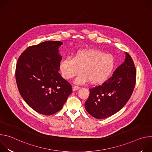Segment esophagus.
Wrapping results in <instances>:
<instances>
[{"instance_id": "34e87169", "label": "esophagus", "mask_w": 152, "mask_h": 152, "mask_svg": "<svg viewBox=\"0 0 152 152\" xmlns=\"http://www.w3.org/2000/svg\"><path fill=\"white\" fill-rule=\"evenodd\" d=\"M79 89V87L78 86H74L73 87V91H77V90H78Z\"/></svg>"}]
</instances>
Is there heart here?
I'll return each mask as SVG.
<instances>
[{
  "label": "heart",
  "mask_w": 152,
  "mask_h": 152,
  "mask_svg": "<svg viewBox=\"0 0 152 152\" xmlns=\"http://www.w3.org/2000/svg\"><path fill=\"white\" fill-rule=\"evenodd\" d=\"M115 63L112 55L96 49H89L77 52L73 59H64L59 67L64 79H71L82 70L83 74L75 79L76 83L82 84L90 81L91 84L97 85L109 78L114 69Z\"/></svg>",
  "instance_id": "b5f03b06"
}]
</instances>
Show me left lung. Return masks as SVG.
<instances>
[{"instance_id":"obj_1","label":"left lung","mask_w":152,"mask_h":152,"mask_svg":"<svg viewBox=\"0 0 152 152\" xmlns=\"http://www.w3.org/2000/svg\"><path fill=\"white\" fill-rule=\"evenodd\" d=\"M124 62L113 76L90 89L85 110L97 119L105 118L118 112L131 97L136 82V69L131 56L127 52Z\"/></svg>"}]
</instances>
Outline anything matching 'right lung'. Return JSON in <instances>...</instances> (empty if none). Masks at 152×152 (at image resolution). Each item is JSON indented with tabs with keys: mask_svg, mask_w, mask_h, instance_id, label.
Returning a JSON list of instances; mask_svg holds the SVG:
<instances>
[{
	"mask_svg": "<svg viewBox=\"0 0 152 152\" xmlns=\"http://www.w3.org/2000/svg\"><path fill=\"white\" fill-rule=\"evenodd\" d=\"M61 41H47L28 48L18 59L15 79L20 94L36 112L52 115L61 110L72 93L61 76Z\"/></svg>",
	"mask_w": 152,
	"mask_h": 152,
	"instance_id": "right-lung-1",
	"label": "right lung"
}]
</instances>
